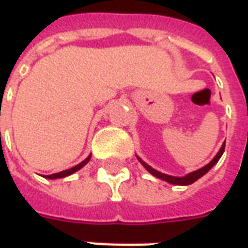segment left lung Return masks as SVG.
<instances>
[{"instance_id": "1", "label": "left lung", "mask_w": 248, "mask_h": 248, "mask_svg": "<svg viewBox=\"0 0 248 248\" xmlns=\"http://www.w3.org/2000/svg\"><path fill=\"white\" fill-rule=\"evenodd\" d=\"M224 151H225V142L222 144V147L219 148V151H218V154L213 158V160L210 162L209 165H206L204 167H202V169H199V170H196V171H192V173H189V174L184 175V177H174V175H169V174H163V173H160V171H158V170H155V169H152V167L150 166V165H147L144 160H141L139 156H137V159L141 162V165L145 167L148 171H150L151 174L155 175V177H158V178H160V180H163V181H167V183L170 184H174V185H189V184H193L196 180H199L202 175H204L207 171H209L211 167L214 166L216 163H217L218 160H219V158L222 156V154H224Z\"/></svg>"}]
</instances>
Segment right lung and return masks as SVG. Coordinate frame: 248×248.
<instances>
[{"label": "right lung", "mask_w": 248, "mask_h": 248, "mask_svg": "<svg viewBox=\"0 0 248 248\" xmlns=\"http://www.w3.org/2000/svg\"><path fill=\"white\" fill-rule=\"evenodd\" d=\"M90 160V155L88 156V158L85 159L83 162H81L79 165H77V166L71 167V169H68V170H63V171H60V173H55V174H49L46 175L45 178H49V180H56V178H63V177H67V175L73 174V173H75V171H78L79 169H82V167L85 166L88 162Z\"/></svg>", "instance_id": "add662e5"}]
</instances>
